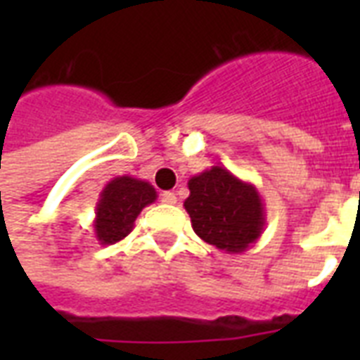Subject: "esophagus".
<instances>
[{"label":"esophagus","instance_id":"34e87169","mask_svg":"<svg viewBox=\"0 0 360 360\" xmlns=\"http://www.w3.org/2000/svg\"><path fill=\"white\" fill-rule=\"evenodd\" d=\"M160 202L168 203V205H174V203H177V196H175L174 192H162V194H160Z\"/></svg>","mask_w":360,"mask_h":360}]
</instances>
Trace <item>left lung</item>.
<instances>
[{
  "label": "left lung",
  "instance_id": "obj_1",
  "mask_svg": "<svg viewBox=\"0 0 360 360\" xmlns=\"http://www.w3.org/2000/svg\"><path fill=\"white\" fill-rule=\"evenodd\" d=\"M188 191L185 209L202 240L228 254H240L262 237L265 207L252 183L224 166H211L188 179Z\"/></svg>",
  "mask_w": 360,
  "mask_h": 360
}]
</instances>
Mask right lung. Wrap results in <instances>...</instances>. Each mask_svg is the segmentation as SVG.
<instances>
[{"label":"right lung","mask_w":360,"mask_h":360,"mask_svg":"<svg viewBox=\"0 0 360 360\" xmlns=\"http://www.w3.org/2000/svg\"><path fill=\"white\" fill-rule=\"evenodd\" d=\"M157 200V191L151 183L120 175L106 183L97 207L93 230L101 245H115L134 230V222L141 209Z\"/></svg>","instance_id":"obj_1"}]
</instances>
